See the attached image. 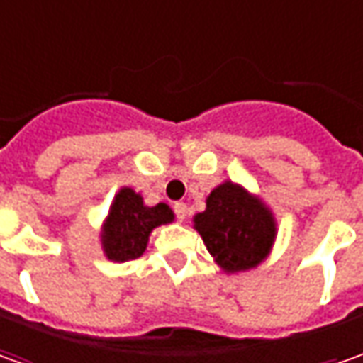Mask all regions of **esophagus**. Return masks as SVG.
<instances>
[{"instance_id":"1","label":"esophagus","mask_w":363,"mask_h":363,"mask_svg":"<svg viewBox=\"0 0 363 363\" xmlns=\"http://www.w3.org/2000/svg\"><path fill=\"white\" fill-rule=\"evenodd\" d=\"M174 212H175V216H177V220H179V222H184L186 216H188V203H184V202L174 203Z\"/></svg>"}]
</instances>
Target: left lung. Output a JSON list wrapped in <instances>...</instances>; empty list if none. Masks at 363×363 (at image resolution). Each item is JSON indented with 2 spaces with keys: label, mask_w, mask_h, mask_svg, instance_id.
<instances>
[{
  "label": "left lung",
  "mask_w": 363,
  "mask_h": 363,
  "mask_svg": "<svg viewBox=\"0 0 363 363\" xmlns=\"http://www.w3.org/2000/svg\"><path fill=\"white\" fill-rule=\"evenodd\" d=\"M194 228L224 272L258 267L269 257L277 236L271 210L232 182L212 189L206 198V210L194 216Z\"/></svg>",
  "instance_id": "obj_1"
}]
</instances>
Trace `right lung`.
<instances>
[{"label": "right lung", "instance_id": "right-lung-1", "mask_svg": "<svg viewBox=\"0 0 363 363\" xmlns=\"http://www.w3.org/2000/svg\"><path fill=\"white\" fill-rule=\"evenodd\" d=\"M169 222H174V212L167 203L145 206L135 189L121 188L101 232L106 258L115 262L139 258L145 252L151 230Z\"/></svg>", "mask_w": 363, "mask_h": 363}]
</instances>
